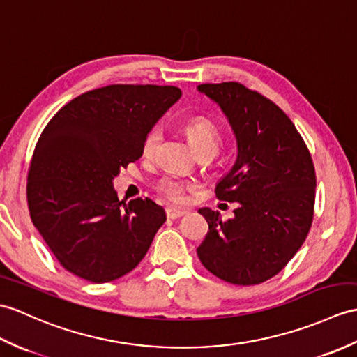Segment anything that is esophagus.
<instances>
[{
    "label": "esophagus",
    "instance_id": "esophagus-1",
    "mask_svg": "<svg viewBox=\"0 0 357 357\" xmlns=\"http://www.w3.org/2000/svg\"><path fill=\"white\" fill-rule=\"evenodd\" d=\"M185 213H187L185 210L175 208V206H167V208H165V216H167L169 219H178V218H182V216H184Z\"/></svg>",
    "mask_w": 357,
    "mask_h": 357
}]
</instances>
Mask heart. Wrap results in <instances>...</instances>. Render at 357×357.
Segmentation results:
<instances>
[{
	"label": "heart",
	"mask_w": 357,
	"mask_h": 357,
	"mask_svg": "<svg viewBox=\"0 0 357 357\" xmlns=\"http://www.w3.org/2000/svg\"><path fill=\"white\" fill-rule=\"evenodd\" d=\"M185 134L190 139V143L196 149V152L210 151L214 155L219 151L220 146V129L216 126V123L206 117H193L185 124ZM161 132L158 128H153L147 132V135L143 141V153L152 155L155 153L156 147L160 144ZM190 185L175 178H164L158 182L156 190L173 202H184L187 197Z\"/></svg>",
	"instance_id": "heart-1"
}]
</instances>
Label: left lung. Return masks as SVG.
Listing matches in <instances>:
<instances>
[{
    "label": "left lung",
    "mask_w": 357,
    "mask_h": 357,
    "mask_svg": "<svg viewBox=\"0 0 357 357\" xmlns=\"http://www.w3.org/2000/svg\"><path fill=\"white\" fill-rule=\"evenodd\" d=\"M197 89L222 107L237 139L234 167L216 187L220 201L237 202L234 219L199 210L208 222L199 260L231 284H260L291 261L310 231L317 193L312 155L268 97L238 82Z\"/></svg>",
    "instance_id": "left-lung-1"
}]
</instances>
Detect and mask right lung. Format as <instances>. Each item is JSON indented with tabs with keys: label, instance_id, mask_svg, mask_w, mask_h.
<instances>
[{
	"label": "right lung",
	"instance_id": "1",
	"mask_svg": "<svg viewBox=\"0 0 357 357\" xmlns=\"http://www.w3.org/2000/svg\"><path fill=\"white\" fill-rule=\"evenodd\" d=\"M176 86L109 85L73 98L40 134L27 175L33 225L61 266L107 283L137 268L165 222L152 199L119 201L112 179L143 155Z\"/></svg>",
	"mask_w": 357,
	"mask_h": 357
}]
</instances>
